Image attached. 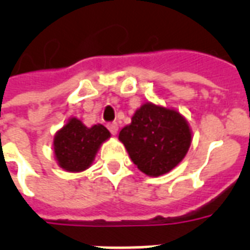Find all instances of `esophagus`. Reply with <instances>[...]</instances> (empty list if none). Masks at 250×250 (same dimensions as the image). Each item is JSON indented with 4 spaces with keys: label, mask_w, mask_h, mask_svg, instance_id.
Wrapping results in <instances>:
<instances>
[{
    "label": "esophagus",
    "mask_w": 250,
    "mask_h": 250,
    "mask_svg": "<svg viewBox=\"0 0 250 250\" xmlns=\"http://www.w3.org/2000/svg\"><path fill=\"white\" fill-rule=\"evenodd\" d=\"M107 128L111 132V135H117L118 132V123L117 122H111V123H107Z\"/></svg>",
    "instance_id": "34e87169"
}]
</instances>
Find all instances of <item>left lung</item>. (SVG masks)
<instances>
[{
    "instance_id": "8db88e82",
    "label": "left lung",
    "mask_w": 250,
    "mask_h": 250,
    "mask_svg": "<svg viewBox=\"0 0 250 250\" xmlns=\"http://www.w3.org/2000/svg\"><path fill=\"white\" fill-rule=\"evenodd\" d=\"M119 140L139 170L149 176H160L182 162L192 133L186 118L176 110L146 102L133 114L131 123L122 128Z\"/></svg>"
}]
</instances>
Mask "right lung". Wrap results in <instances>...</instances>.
Listing matches in <instances>:
<instances>
[{"label": "right lung", "instance_id": "add662e5", "mask_svg": "<svg viewBox=\"0 0 250 250\" xmlns=\"http://www.w3.org/2000/svg\"><path fill=\"white\" fill-rule=\"evenodd\" d=\"M110 137L102 125L85 127L82 121L71 118L54 136L56 160L63 170L80 172L92 165L101 144Z\"/></svg>", "mask_w": 250, "mask_h": 250}]
</instances>
